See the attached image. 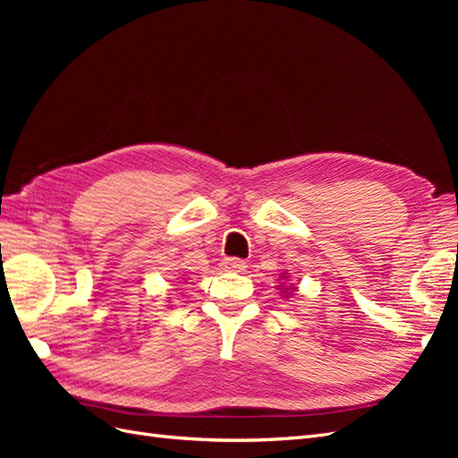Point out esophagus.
I'll use <instances>...</instances> for the list:
<instances>
[{"label":"esophagus","mask_w":458,"mask_h":458,"mask_svg":"<svg viewBox=\"0 0 458 458\" xmlns=\"http://www.w3.org/2000/svg\"><path fill=\"white\" fill-rule=\"evenodd\" d=\"M224 267H225L227 271L242 273L248 266H246V261H242V259H239V258H227V259L224 261Z\"/></svg>","instance_id":"1"}]
</instances>
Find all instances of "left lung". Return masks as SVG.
<instances>
[{
  "mask_svg": "<svg viewBox=\"0 0 458 458\" xmlns=\"http://www.w3.org/2000/svg\"><path fill=\"white\" fill-rule=\"evenodd\" d=\"M290 290H293V288H290ZM286 293H288V288H286Z\"/></svg>",
  "mask_w": 458,
  "mask_h": 458,
  "instance_id": "1",
  "label": "left lung"
}]
</instances>
